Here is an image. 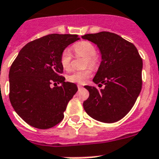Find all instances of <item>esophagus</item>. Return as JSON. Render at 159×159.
<instances>
[{"mask_svg": "<svg viewBox=\"0 0 159 159\" xmlns=\"http://www.w3.org/2000/svg\"><path fill=\"white\" fill-rule=\"evenodd\" d=\"M77 87H78L79 89H83V86L80 85V84H78V85H77Z\"/></svg>", "mask_w": 159, "mask_h": 159, "instance_id": "34e87169", "label": "esophagus"}]
</instances>
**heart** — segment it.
Wrapping results in <instances>:
<instances>
[{
	"label": "heart",
	"instance_id": "obj_1",
	"mask_svg": "<svg viewBox=\"0 0 159 159\" xmlns=\"http://www.w3.org/2000/svg\"><path fill=\"white\" fill-rule=\"evenodd\" d=\"M75 54L79 57H85V66L95 68L99 63V57L96 54L95 46L89 41H81L73 46ZM72 55L68 49L62 51L60 57V64L65 70L70 69ZM91 76L90 70H84L83 71H75L67 76V80L75 84H84Z\"/></svg>",
	"mask_w": 159,
	"mask_h": 159
}]
</instances>
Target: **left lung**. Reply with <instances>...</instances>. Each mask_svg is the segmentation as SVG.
<instances>
[{
  "label": "left lung",
  "mask_w": 159,
  "mask_h": 159,
  "mask_svg": "<svg viewBox=\"0 0 159 159\" xmlns=\"http://www.w3.org/2000/svg\"><path fill=\"white\" fill-rule=\"evenodd\" d=\"M82 39L97 45L102 61L93 81L101 89L84 86L89 97L84 102L88 115L113 123L122 119L134 106L142 88L143 61L134 45L110 32L85 34Z\"/></svg>",
  "instance_id": "1"
}]
</instances>
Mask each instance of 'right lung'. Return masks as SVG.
I'll return each instance as SVG.
<instances>
[{"label": "right lung", "instance_id": "right-lung-1", "mask_svg": "<svg viewBox=\"0 0 159 159\" xmlns=\"http://www.w3.org/2000/svg\"><path fill=\"white\" fill-rule=\"evenodd\" d=\"M79 39L75 34L42 37L26 44L11 65L10 101L16 113L33 127L49 129L64 117L67 104L78 88L61 75L63 68L60 57ZM52 83L61 85L52 88Z\"/></svg>", "mask_w": 159, "mask_h": 159}]
</instances>
